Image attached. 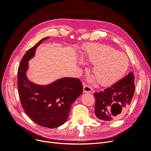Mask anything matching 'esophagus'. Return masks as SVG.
<instances>
[{"label":"esophagus","mask_w":151,"mask_h":151,"mask_svg":"<svg viewBox=\"0 0 151 151\" xmlns=\"http://www.w3.org/2000/svg\"><path fill=\"white\" fill-rule=\"evenodd\" d=\"M83 91L84 93H91V92H93V88H91V86L87 85L86 84H84Z\"/></svg>","instance_id":"obj_1"}]
</instances>
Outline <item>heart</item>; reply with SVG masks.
Wrapping results in <instances>:
<instances>
[{
  "label": "heart",
  "mask_w": 151,
  "mask_h": 151,
  "mask_svg": "<svg viewBox=\"0 0 151 151\" xmlns=\"http://www.w3.org/2000/svg\"><path fill=\"white\" fill-rule=\"evenodd\" d=\"M86 60L93 64V74L98 83L111 86L125 75L129 66L126 55L108 45H94L86 48Z\"/></svg>",
  "instance_id": "b5f03b06"
}]
</instances>
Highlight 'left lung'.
<instances>
[{
    "mask_svg": "<svg viewBox=\"0 0 151 151\" xmlns=\"http://www.w3.org/2000/svg\"><path fill=\"white\" fill-rule=\"evenodd\" d=\"M135 77L132 72L99 93H95V115L98 119L111 122L126 113L135 91Z\"/></svg>",
    "mask_w": 151,
    "mask_h": 151,
    "instance_id": "1",
    "label": "left lung"
}]
</instances>
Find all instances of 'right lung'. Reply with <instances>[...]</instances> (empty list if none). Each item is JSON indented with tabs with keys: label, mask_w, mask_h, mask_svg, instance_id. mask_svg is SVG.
Segmentation results:
<instances>
[{
	"label": "right lung",
	"mask_w": 151,
	"mask_h": 151,
	"mask_svg": "<svg viewBox=\"0 0 151 151\" xmlns=\"http://www.w3.org/2000/svg\"><path fill=\"white\" fill-rule=\"evenodd\" d=\"M41 40L22 58L17 70V88L22 108L31 119L42 127L56 128L68 116L71 105L83 93V86L77 78L64 77L47 86L30 82L26 75L28 60L34 56Z\"/></svg>",
	"instance_id": "add662e5"
}]
</instances>
